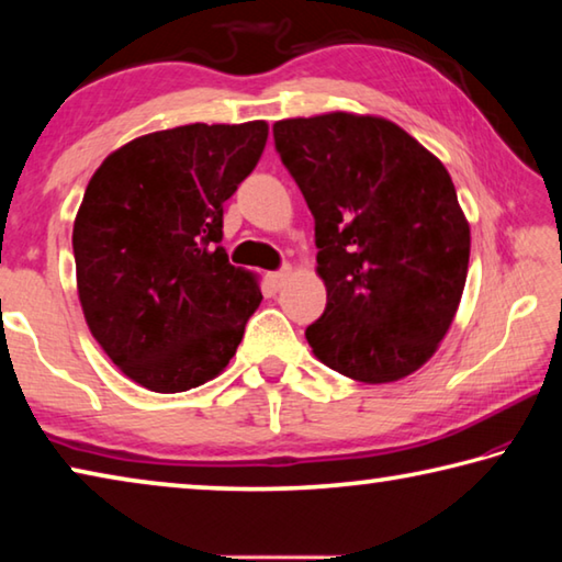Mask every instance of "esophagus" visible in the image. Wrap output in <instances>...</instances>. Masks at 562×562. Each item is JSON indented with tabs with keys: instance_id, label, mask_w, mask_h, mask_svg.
<instances>
[{
	"instance_id": "esophagus-1",
	"label": "esophagus",
	"mask_w": 562,
	"mask_h": 562,
	"mask_svg": "<svg viewBox=\"0 0 562 562\" xmlns=\"http://www.w3.org/2000/svg\"><path fill=\"white\" fill-rule=\"evenodd\" d=\"M290 280V268H282V270H274V272H268V282L272 290H282L284 282Z\"/></svg>"
}]
</instances>
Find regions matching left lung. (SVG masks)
Instances as JSON below:
<instances>
[{"mask_svg":"<svg viewBox=\"0 0 562 562\" xmlns=\"http://www.w3.org/2000/svg\"><path fill=\"white\" fill-rule=\"evenodd\" d=\"M315 217L327 307L304 331L329 369L364 384L404 379L449 331L471 231L449 170L396 123L322 113L272 126Z\"/></svg>","mask_w":562,"mask_h":562,"instance_id":"obj_1","label":"left lung"}]
</instances>
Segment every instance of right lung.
<instances>
[{"label": "right lung", "mask_w": 562, "mask_h": 562, "mask_svg": "<svg viewBox=\"0 0 562 562\" xmlns=\"http://www.w3.org/2000/svg\"><path fill=\"white\" fill-rule=\"evenodd\" d=\"M268 123H190L103 160L74 221L76 284L91 335L158 394L223 372L262 292L227 260L223 203L252 173Z\"/></svg>", "instance_id": "1"}]
</instances>
